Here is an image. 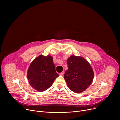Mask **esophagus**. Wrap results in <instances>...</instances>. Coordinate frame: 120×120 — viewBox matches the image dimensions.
Segmentation results:
<instances>
[{"instance_id": "esophagus-1", "label": "esophagus", "mask_w": 120, "mask_h": 120, "mask_svg": "<svg viewBox=\"0 0 120 120\" xmlns=\"http://www.w3.org/2000/svg\"><path fill=\"white\" fill-rule=\"evenodd\" d=\"M64 74V71H63L62 72H61V73H60V75H63Z\"/></svg>"}]
</instances>
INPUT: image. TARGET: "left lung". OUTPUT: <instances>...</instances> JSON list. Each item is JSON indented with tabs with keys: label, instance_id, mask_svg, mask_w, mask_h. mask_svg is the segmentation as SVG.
I'll use <instances>...</instances> for the list:
<instances>
[{
	"label": "left lung",
	"instance_id": "8db88e82",
	"mask_svg": "<svg viewBox=\"0 0 120 120\" xmlns=\"http://www.w3.org/2000/svg\"><path fill=\"white\" fill-rule=\"evenodd\" d=\"M68 69L64 78L69 88L75 93L86 90L92 84L94 73L89 63L80 56H71L67 60Z\"/></svg>",
	"mask_w": 120,
	"mask_h": 120
}]
</instances>
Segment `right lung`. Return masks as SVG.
<instances>
[{"label": "right lung", "instance_id": "obj_1", "mask_svg": "<svg viewBox=\"0 0 120 120\" xmlns=\"http://www.w3.org/2000/svg\"><path fill=\"white\" fill-rule=\"evenodd\" d=\"M53 63V57L39 56L30 64L27 72L29 84L38 92H43L50 87L58 76Z\"/></svg>", "mask_w": 120, "mask_h": 120}]
</instances>
